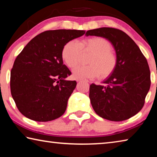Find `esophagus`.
Masks as SVG:
<instances>
[{
	"mask_svg": "<svg viewBox=\"0 0 157 157\" xmlns=\"http://www.w3.org/2000/svg\"><path fill=\"white\" fill-rule=\"evenodd\" d=\"M78 82H79V81H78Z\"/></svg>",
	"mask_w": 157,
	"mask_h": 157,
	"instance_id": "34e87169",
	"label": "esophagus"
}]
</instances>
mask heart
Segmentation results:
<instances>
[{
    "label": "heart",
    "mask_w": 157,
    "mask_h": 157,
    "mask_svg": "<svg viewBox=\"0 0 157 157\" xmlns=\"http://www.w3.org/2000/svg\"><path fill=\"white\" fill-rule=\"evenodd\" d=\"M81 49L92 52L89 66H78L73 71V77L77 80L97 78H106L111 75L117 66V57L111 51V43L102 37L95 36L81 42L70 41L63 47L62 57L69 68H75L80 59Z\"/></svg>",
    "instance_id": "1"
}]
</instances>
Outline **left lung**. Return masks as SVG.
I'll return each instance as SVG.
<instances>
[{
  "label": "left lung",
  "mask_w": 157,
  "mask_h": 157,
  "mask_svg": "<svg viewBox=\"0 0 157 157\" xmlns=\"http://www.w3.org/2000/svg\"><path fill=\"white\" fill-rule=\"evenodd\" d=\"M86 36L107 39L117 57L113 73L102 85L90 86L89 98L95 112L111 121H123L136 115L144 105L151 84L147 59L139 46L125 33L116 28L90 30Z\"/></svg>",
  "instance_id": "left-lung-1"
}]
</instances>
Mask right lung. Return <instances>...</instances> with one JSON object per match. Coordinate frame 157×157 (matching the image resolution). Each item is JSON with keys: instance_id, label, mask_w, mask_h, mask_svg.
Masks as SVG:
<instances>
[{"instance_id": "right-lung-1", "label": "right lung", "mask_w": 157, "mask_h": 157, "mask_svg": "<svg viewBox=\"0 0 157 157\" xmlns=\"http://www.w3.org/2000/svg\"><path fill=\"white\" fill-rule=\"evenodd\" d=\"M84 33L77 30L44 32L34 37L16 58L10 89L23 116L48 122L64 113L77 82L66 79L71 73L63 64L62 51L66 43Z\"/></svg>"}]
</instances>
